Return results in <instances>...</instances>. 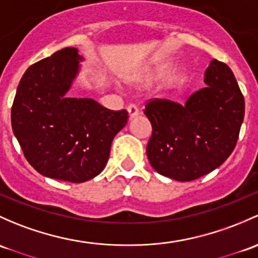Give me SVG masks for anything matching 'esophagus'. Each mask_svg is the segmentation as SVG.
<instances>
[{
    "instance_id": "1",
    "label": "esophagus",
    "mask_w": 258,
    "mask_h": 258,
    "mask_svg": "<svg viewBox=\"0 0 258 258\" xmlns=\"http://www.w3.org/2000/svg\"><path fill=\"white\" fill-rule=\"evenodd\" d=\"M127 111H128L130 120L134 117H136V116H138V113H140V111H138L136 105H128V106H127Z\"/></svg>"
}]
</instances>
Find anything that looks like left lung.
I'll list each match as a JSON object with an SVG mask.
<instances>
[{
  "mask_svg": "<svg viewBox=\"0 0 258 258\" xmlns=\"http://www.w3.org/2000/svg\"><path fill=\"white\" fill-rule=\"evenodd\" d=\"M207 86L180 105L153 100L145 115L152 124L147 157L152 167L178 181H190L224 163L236 146L245 100L231 69L213 59Z\"/></svg>",
  "mask_w": 258,
  "mask_h": 258,
  "instance_id": "obj_1",
  "label": "left lung"
}]
</instances>
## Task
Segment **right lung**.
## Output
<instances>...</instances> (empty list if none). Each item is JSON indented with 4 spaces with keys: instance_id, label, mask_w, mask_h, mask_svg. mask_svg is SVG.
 Wrapping results in <instances>:
<instances>
[{
    "instance_id": "obj_1",
    "label": "right lung",
    "mask_w": 258,
    "mask_h": 258,
    "mask_svg": "<svg viewBox=\"0 0 258 258\" xmlns=\"http://www.w3.org/2000/svg\"><path fill=\"white\" fill-rule=\"evenodd\" d=\"M83 60L77 48H64L31 65L11 112L13 134L28 163L44 177L72 183L104 170L113 137L128 120L126 110L67 96Z\"/></svg>"
}]
</instances>
